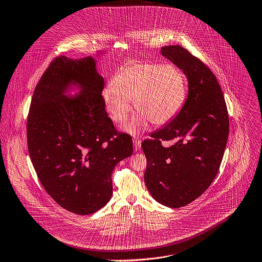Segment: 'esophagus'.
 I'll return each mask as SVG.
<instances>
[{"instance_id":"esophagus-1","label":"esophagus","mask_w":262,"mask_h":262,"mask_svg":"<svg viewBox=\"0 0 262 262\" xmlns=\"http://www.w3.org/2000/svg\"><path fill=\"white\" fill-rule=\"evenodd\" d=\"M134 147H135V150H139L140 147H141V140L138 138V137H134Z\"/></svg>"}]
</instances>
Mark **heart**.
Masks as SVG:
<instances>
[{
    "mask_svg": "<svg viewBox=\"0 0 262 262\" xmlns=\"http://www.w3.org/2000/svg\"><path fill=\"white\" fill-rule=\"evenodd\" d=\"M187 96L184 73L173 64L133 63L118 71L112 86L102 93L106 112L116 123H122L132 112L139 113L125 125L129 134L143 129L147 122L163 125L182 110Z\"/></svg>",
    "mask_w": 262,
    "mask_h": 262,
    "instance_id": "1",
    "label": "heart"
}]
</instances>
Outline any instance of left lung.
I'll return each mask as SVG.
<instances>
[{
	"label": "left lung",
	"mask_w": 262,
	"mask_h": 262,
	"mask_svg": "<svg viewBox=\"0 0 262 262\" xmlns=\"http://www.w3.org/2000/svg\"><path fill=\"white\" fill-rule=\"evenodd\" d=\"M161 53L188 79V96L167 125L142 143L147 165L144 181L151 196L170 208L200 198L215 179L229 136V115L212 71L183 47L165 46ZM175 141L164 148L162 140Z\"/></svg>",
	"instance_id": "obj_1"
}]
</instances>
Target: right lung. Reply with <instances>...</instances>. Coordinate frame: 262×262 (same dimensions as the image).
<instances>
[{
    "instance_id": "obj_1",
    "label": "right lung",
    "mask_w": 262,
    "mask_h": 262,
    "mask_svg": "<svg viewBox=\"0 0 262 262\" xmlns=\"http://www.w3.org/2000/svg\"><path fill=\"white\" fill-rule=\"evenodd\" d=\"M72 85L81 94L69 99ZM104 79L92 56L56 57L40 77L27 119L33 167L48 194L79 215L112 198L115 166L133 154L132 137L116 130L102 100Z\"/></svg>"
}]
</instances>
